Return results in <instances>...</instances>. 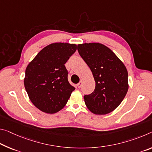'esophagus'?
I'll list each match as a JSON object with an SVG mask.
<instances>
[{
  "instance_id": "esophagus-1",
  "label": "esophagus",
  "mask_w": 152,
  "mask_h": 152,
  "mask_svg": "<svg viewBox=\"0 0 152 152\" xmlns=\"http://www.w3.org/2000/svg\"><path fill=\"white\" fill-rule=\"evenodd\" d=\"M82 83H82V81H80L78 84H77V86H78V88H80L82 86Z\"/></svg>"
}]
</instances>
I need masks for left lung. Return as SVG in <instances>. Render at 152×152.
Here are the masks:
<instances>
[{
  "mask_svg": "<svg viewBox=\"0 0 152 152\" xmlns=\"http://www.w3.org/2000/svg\"><path fill=\"white\" fill-rule=\"evenodd\" d=\"M78 50L95 81L93 92L84 96L86 107L95 114H109L118 107L128 91L126 67L112 50L101 43L78 45Z\"/></svg>",
  "mask_w": 152,
  "mask_h": 152,
  "instance_id": "obj_1",
  "label": "left lung"
}]
</instances>
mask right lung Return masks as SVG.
Wrapping results in <instances>:
<instances>
[{"label": "right lung", "instance_id": "1", "mask_svg": "<svg viewBox=\"0 0 152 152\" xmlns=\"http://www.w3.org/2000/svg\"><path fill=\"white\" fill-rule=\"evenodd\" d=\"M76 50L75 44L52 43L43 48L26 67L24 86L31 102L42 112H59L75 90L67 80L65 64Z\"/></svg>", "mask_w": 152, "mask_h": 152}]
</instances>
